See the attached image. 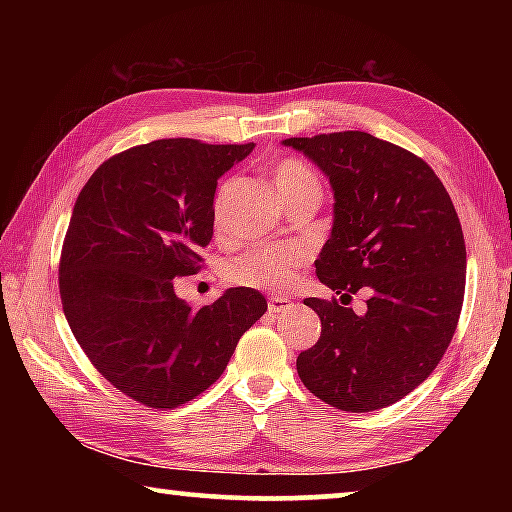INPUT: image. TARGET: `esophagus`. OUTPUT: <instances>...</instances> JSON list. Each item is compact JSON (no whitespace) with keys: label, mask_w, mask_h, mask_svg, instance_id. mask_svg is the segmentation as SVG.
<instances>
[{"label":"esophagus","mask_w":512,"mask_h":512,"mask_svg":"<svg viewBox=\"0 0 512 512\" xmlns=\"http://www.w3.org/2000/svg\"><path fill=\"white\" fill-rule=\"evenodd\" d=\"M291 307H293V302L287 296H271V298H268V311H271V314H282V311H289Z\"/></svg>","instance_id":"obj_1"}]
</instances>
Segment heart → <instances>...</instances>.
Returning a JSON list of instances; mask_svg holds the SVG:
<instances>
[{
    "mask_svg": "<svg viewBox=\"0 0 512 512\" xmlns=\"http://www.w3.org/2000/svg\"><path fill=\"white\" fill-rule=\"evenodd\" d=\"M273 185L277 194L287 198L302 189H318V178L309 167L298 160H282L273 169ZM232 192V180H223L214 196V225L223 228V205L225 198ZM307 262V250L302 246H280V248H255L246 255L230 259L225 275L230 282L241 287L268 289V291H287L296 280L298 268Z\"/></svg>",
    "mask_w": 512,
    "mask_h": 512,
    "instance_id": "1",
    "label": "heart"
}]
</instances>
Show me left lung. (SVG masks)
<instances>
[{
	"mask_svg": "<svg viewBox=\"0 0 512 512\" xmlns=\"http://www.w3.org/2000/svg\"><path fill=\"white\" fill-rule=\"evenodd\" d=\"M334 192L332 235L318 280L341 300L366 291V311L305 298L320 339L296 361L311 393L341 411L391 406L427 379L456 332L465 241L445 185L418 155L370 133L289 137Z\"/></svg>",
	"mask_w": 512,
	"mask_h": 512,
	"instance_id": "8db88e82",
	"label": "left lung"
}]
</instances>
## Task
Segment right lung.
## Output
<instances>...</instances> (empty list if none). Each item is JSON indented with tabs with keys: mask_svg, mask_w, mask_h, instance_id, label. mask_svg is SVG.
I'll return each mask as SVG.
<instances>
[{
	"mask_svg": "<svg viewBox=\"0 0 512 512\" xmlns=\"http://www.w3.org/2000/svg\"><path fill=\"white\" fill-rule=\"evenodd\" d=\"M253 149L155 140L103 162L76 198L60 255L65 318L94 368L151 409H176L210 388L266 311L250 287L201 309L173 289V277L201 268L216 180Z\"/></svg>",
	"mask_w": 512,
	"mask_h": 512,
	"instance_id": "1",
	"label": "right lung"
}]
</instances>
